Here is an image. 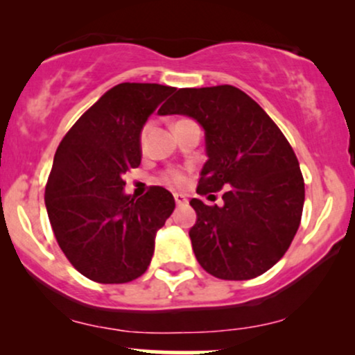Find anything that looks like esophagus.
<instances>
[{
	"label": "esophagus",
	"instance_id": "esophagus-1",
	"mask_svg": "<svg viewBox=\"0 0 355 355\" xmlns=\"http://www.w3.org/2000/svg\"><path fill=\"white\" fill-rule=\"evenodd\" d=\"M173 198H175V203H177V205H185L187 203V197L182 193H173Z\"/></svg>",
	"mask_w": 355,
	"mask_h": 355
}]
</instances>
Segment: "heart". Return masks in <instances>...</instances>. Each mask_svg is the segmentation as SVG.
<instances>
[{
  "label": "heart",
  "instance_id": "obj_1",
  "mask_svg": "<svg viewBox=\"0 0 355 355\" xmlns=\"http://www.w3.org/2000/svg\"><path fill=\"white\" fill-rule=\"evenodd\" d=\"M146 130H148V125L144 126V130H141L140 133V141L145 140V135H146ZM162 182L166 183V185H172V187H177V189H180L189 180V173H187L185 168H178V166H173V168H166L164 173L160 175Z\"/></svg>",
  "mask_w": 355,
  "mask_h": 355
}]
</instances>
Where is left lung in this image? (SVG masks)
<instances>
[{
    "instance_id": "8db88e82",
    "label": "left lung",
    "mask_w": 355,
    "mask_h": 355,
    "mask_svg": "<svg viewBox=\"0 0 355 355\" xmlns=\"http://www.w3.org/2000/svg\"><path fill=\"white\" fill-rule=\"evenodd\" d=\"M160 115H187L205 130L209 160L191 198V247L203 270L248 280L274 267L291 247L304 209V177L294 150L262 107L232 85L180 88Z\"/></svg>"
}]
</instances>
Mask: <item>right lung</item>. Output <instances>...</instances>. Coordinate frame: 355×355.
I'll list each match as a JSON object with an SVG mask.
<instances>
[{"instance_id":"add662e5","label":"right lung","mask_w":355,"mask_h":355,"mask_svg":"<svg viewBox=\"0 0 355 355\" xmlns=\"http://www.w3.org/2000/svg\"><path fill=\"white\" fill-rule=\"evenodd\" d=\"M175 88L120 83L108 89L63 137L44 191L56 242L81 275L126 284L144 275L157 230L175 209L173 195L150 187L135 200L123 175L141 162L146 118Z\"/></svg>"}]
</instances>
